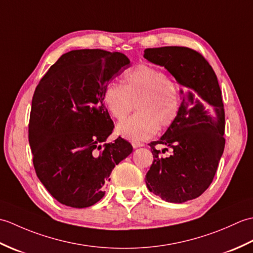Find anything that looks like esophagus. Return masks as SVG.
Listing matches in <instances>:
<instances>
[{
  "mask_svg": "<svg viewBox=\"0 0 253 253\" xmlns=\"http://www.w3.org/2000/svg\"><path fill=\"white\" fill-rule=\"evenodd\" d=\"M144 144L143 143H140V142H132V148L133 149H137V148H141L143 147Z\"/></svg>",
  "mask_w": 253,
  "mask_h": 253,
  "instance_id": "34e87169",
  "label": "esophagus"
}]
</instances>
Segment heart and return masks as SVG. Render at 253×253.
<instances>
[{
  "instance_id": "b5f03b06",
  "label": "heart",
  "mask_w": 253,
  "mask_h": 253,
  "mask_svg": "<svg viewBox=\"0 0 253 253\" xmlns=\"http://www.w3.org/2000/svg\"><path fill=\"white\" fill-rule=\"evenodd\" d=\"M103 102L111 116L122 121L137 109V114L121 122L116 132L133 142L148 140L173 125L181 106L179 85L163 71L138 65L124 75L122 84L106 85Z\"/></svg>"
}]
</instances>
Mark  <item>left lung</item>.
I'll return each instance as SVG.
<instances>
[{"label": "left lung", "mask_w": 253, "mask_h": 253, "mask_svg": "<svg viewBox=\"0 0 253 253\" xmlns=\"http://www.w3.org/2000/svg\"><path fill=\"white\" fill-rule=\"evenodd\" d=\"M143 56L164 66L185 88L180 90L182 101L177 120L158 141L150 143L153 163L146 175V184L162 200L189 201L211 185L224 151L222 91L211 65L189 47L146 49ZM157 144L171 147L173 153L163 158L155 149Z\"/></svg>", "instance_id": "1"}]
</instances>
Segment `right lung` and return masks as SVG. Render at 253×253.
<instances>
[{
    "label": "right lung",
    "instance_id": "obj_1",
    "mask_svg": "<svg viewBox=\"0 0 253 253\" xmlns=\"http://www.w3.org/2000/svg\"><path fill=\"white\" fill-rule=\"evenodd\" d=\"M130 61L120 52L74 50L63 54L37 85L29 143L38 178L64 206L83 209L104 196L115 165L132 152L105 110L107 84Z\"/></svg>",
    "mask_w": 253,
    "mask_h": 253
}]
</instances>
